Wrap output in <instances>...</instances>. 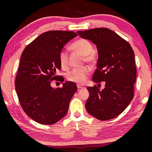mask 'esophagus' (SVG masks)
Returning a JSON list of instances; mask_svg holds the SVG:
<instances>
[{
	"mask_svg": "<svg viewBox=\"0 0 152 152\" xmlns=\"http://www.w3.org/2000/svg\"><path fill=\"white\" fill-rule=\"evenodd\" d=\"M77 87H78V89H79V88H84V86H83V85H81V84H77Z\"/></svg>",
	"mask_w": 152,
	"mask_h": 152,
	"instance_id": "esophagus-1",
	"label": "esophagus"
}]
</instances>
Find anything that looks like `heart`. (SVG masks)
I'll return each instance as SVG.
<instances>
[{"label": "heart", "instance_id": "1", "mask_svg": "<svg viewBox=\"0 0 152 152\" xmlns=\"http://www.w3.org/2000/svg\"><path fill=\"white\" fill-rule=\"evenodd\" d=\"M71 49L83 56V61L88 64H93L96 61L97 55L92 43L84 38H79L71 44ZM58 60L62 69L69 68V53L66 49L61 50L58 54ZM91 71L89 66H83L79 68L73 69L66 75L69 81L76 83H83L86 80Z\"/></svg>", "mask_w": 152, "mask_h": 152}]
</instances>
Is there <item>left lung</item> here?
<instances>
[{
  "label": "left lung",
  "mask_w": 152,
  "mask_h": 152,
  "mask_svg": "<svg viewBox=\"0 0 152 152\" xmlns=\"http://www.w3.org/2000/svg\"><path fill=\"white\" fill-rule=\"evenodd\" d=\"M77 33L96 45L99 58L92 80L99 85L102 81L105 83L102 90L96 85L87 87L89 97L85 105L86 111L101 121L114 118L121 114L133 99L137 78L134 50L126 40L106 28Z\"/></svg>",
  "instance_id": "obj_1"
}]
</instances>
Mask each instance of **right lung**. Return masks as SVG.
<instances>
[{
	"label": "right lung",
	"mask_w": 152,
	"mask_h": 152,
	"mask_svg": "<svg viewBox=\"0 0 152 152\" xmlns=\"http://www.w3.org/2000/svg\"><path fill=\"white\" fill-rule=\"evenodd\" d=\"M76 36L73 31H47L29 43L21 54L15 81L16 93L26 114L41 124H53L64 117L77 91L71 81L56 88L50 86L53 80L64 81L61 76L55 75L61 67L58 54Z\"/></svg>",
	"instance_id": "right-lung-1"
}]
</instances>
